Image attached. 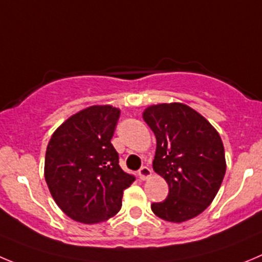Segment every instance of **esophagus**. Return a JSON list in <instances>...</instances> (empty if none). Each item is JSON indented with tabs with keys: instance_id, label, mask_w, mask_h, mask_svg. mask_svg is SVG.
<instances>
[{
	"instance_id": "1",
	"label": "esophagus",
	"mask_w": 262,
	"mask_h": 262,
	"mask_svg": "<svg viewBox=\"0 0 262 262\" xmlns=\"http://www.w3.org/2000/svg\"><path fill=\"white\" fill-rule=\"evenodd\" d=\"M138 176H139V178H141V180L145 181V180H147V178H150L151 176H152V170H151L148 167H142L141 169L138 170Z\"/></svg>"
}]
</instances>
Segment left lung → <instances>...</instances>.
<instances>
[{
    "label": "left lung",
    "instance_id": "left-lung-1",
    "mask_svg": "<svg viewBox=\"0 0 262 262\" xmlns=\"http://www.w3.org/2000/svg\"><path fill=\"white\" fill-rule=\"evenodd\" d=\"M143 120L156 137L152 168L169 186L167 199L151 209L169 222L194 219L214 199L226 172L219 132L183 103L154 104Z\"/></svg>",
    "mask_w": 262,
    "mask_h": 262
}]
</instances>
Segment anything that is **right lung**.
<instances>
[{"label":"right lung","instance_id":"right-lung-1","mask_svg":"<svg viewBox=\"0 0 262 262\" xmlns=\"http://www.w3.org/2000/svg\"><path fill=\"white\" fill-rule=\"evenodd\" d=\"M120 110L90 106L54 132L45 155V180L60 209L82 224H98L121 208L134 176L119 165L111 143Z\"/></svg>","mask_w":262,"mask_h":262}]
</instances>
